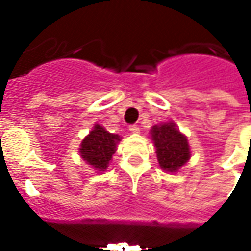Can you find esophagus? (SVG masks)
<instances>
[{"instance_id": "34e87169", "label": "esophagus", "mask_w": 251, "mask_h": 251, "mask_svg": "<svg viewBox=\"0 0 251 251\" xmlns=\"http://www.w3.org/2000/svg\"><path fill=\"white\" fill-rule=\"evenodd\" d=\"M129 130H130L133 134H138V133H140V127L137 125H130L129 126Z\"/></svg>"}]
</instances>
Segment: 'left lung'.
Instances as JSON below:
<instances>
[{
	"mask_svg": "<svg viewBox=\"0 0 251 251\" xmlns=\"http://www.w3.org/2000/svg\"><path fill=\"white\" fill-rule=\"evenodd\" d=\"M151 138L156 148L158 165L165 172L176 174L189 161L191 148L188 138L179 130L174 121L153 126Z\"/></svg>",
	"mask_w": 251,
	"mask_h": 251,
	"instance_id": "obj_1",
	"label": "left lung"
}]
</instances>
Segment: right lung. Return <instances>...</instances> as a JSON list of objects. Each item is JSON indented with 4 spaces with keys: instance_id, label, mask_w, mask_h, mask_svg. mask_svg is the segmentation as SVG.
<instances>
[{
    "instance_id": "add662e5",
    "label": "right lung",
    "mask_w": 251,
    "mask_h": 251,
    "mask_svg": "<svg viewBox=\"0 0 251 251\" xmlns=\"http://www.w3.org/2000/svg\"><path fill=\"white\" fill-rule=\"evenodd\" d=\"M121 140L122 138L118 134H111L103 126L95 124L80 142L79 154L87 165L95 169V172H104Z\"/></svg>"
}]
</instances>
